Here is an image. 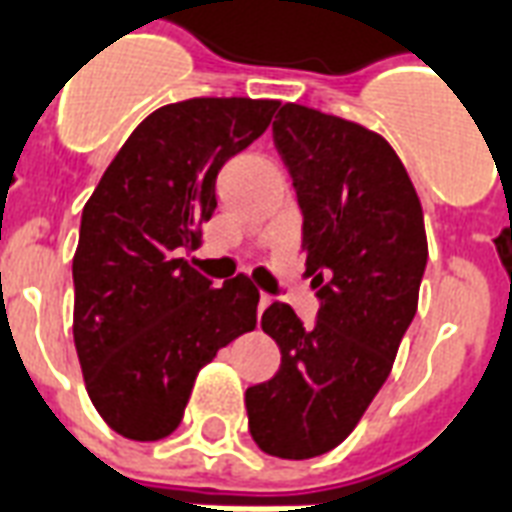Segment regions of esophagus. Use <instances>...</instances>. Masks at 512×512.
Here are the masks:
<instances>
[{
    "mask_svg": "<svg viewBox=\"0 0 512 512\" xmlns=\"http://www.w3.org/2000/svg\"><path fill=\"white\" fill-rule=\"evenodd\" d=\"M268 304H271V295L263 293V295H260V304H257V309H260V312H263V309H266Z\"/></svg>",
    "mask_w": 512,
    "mask_h": 512,
    "instance_id": "esophagus-1",
    "label": "esophagus"
}]
</instances>
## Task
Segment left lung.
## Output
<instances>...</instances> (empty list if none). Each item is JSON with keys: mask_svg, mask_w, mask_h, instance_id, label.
I'll list each match as a JSON object with an SVG mask.
<instances>
[{"mask_svg": "<svg viewBox=\"0 0 512 512\" xmlns=\"http://www.w3.org/2000/svg\"><path fill=\"white\" fill-rule=\"evenodd\" d=\"M271 130L304 217L320 309L314 325L282 301L263 312L282 366L246 388V415L257 448L298 461L344 442L388 380L418 312L429 246L418 192L388 140L293 102Z\"/></svg>", "mask_w": 512, "mask_h": 512, "instance_id": "obj_1", "label": "left lung"}]
</instances>
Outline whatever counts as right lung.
<instances>
[{"instance_id": "1", "label": "right lung", "mask_w": 512, "mask_h": 512, "mask_svg": "<svg viewBox=\"0 0 512 512\" xmlns=\"http://www.w3.org/2000/svg\"><path fill=\"white\" fill-rule=\"evenodd\" d=\"M276 100L198 97L140 121L81 214L73 260V336L89 399L116 434L168 437L195 377L257 325L260 293L238 274L222 287L187 266L222 165L255 143Z\"/></svg>"}]
</instances>
